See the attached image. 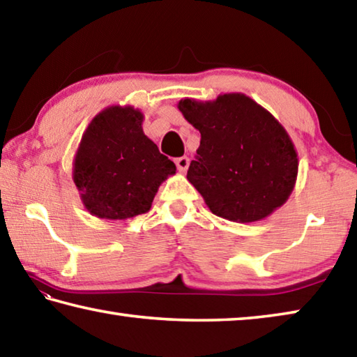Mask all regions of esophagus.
I'll use <instances>...</instances> for the list:
<instances>
[{
	"label": "esophagus",
	"mask_w": 357,
	"mask_h": 357,
	"mask_svg": "<svg viewBox=\"0 0 357 357\" xmlns=\"http://www.w3.org/2000/svg\"><path fill=\"white\" fill-rule=\"evenodd\" d=\"M176 167L179 172H185L189 168V157H179V159H176Z\"/></svg>",
	"instance_id": "34e87169"
}]
</instances>
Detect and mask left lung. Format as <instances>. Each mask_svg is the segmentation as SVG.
Masks as SVG:
<instances>
[{
  "instance_id": "obj_1",
  "label": "left lung",
  "mask_w": 357,
  "mask_h": 357,
  "mask_svg": "<svg viewBox=\"0 0 357 357\" xmlns=\"http://www.w3.org/2000/svg\"><path fill=\"white\" fill-rule=\"evenodd\" d=\"M178 108L202 134L187 179L211 213L250 223L288 200L298 178V153L266 108L243 93L204 102L185 98Z\"/></svg>"
}]
</instances>
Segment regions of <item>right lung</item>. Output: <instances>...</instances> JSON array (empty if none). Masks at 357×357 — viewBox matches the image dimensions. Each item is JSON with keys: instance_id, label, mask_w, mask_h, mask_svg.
Segmentation results:
<instances>
[{"instance_id": "right-lung-1", "label": "right lung", "mask_w": 357, "mask_h": 357, "mask_svg": "<svg viewBox=\"0 0 357 357\" xmlns=\"http://www.w3.org/2000/svg\"><path fill=\"white\" fill-rule=\"evenodd\" d=\"M142 124L138 108L110 105L83 132L72 178L91 215L124 220L148 213L160 184L176 173Z\"/></svg>"}]
</instances>
